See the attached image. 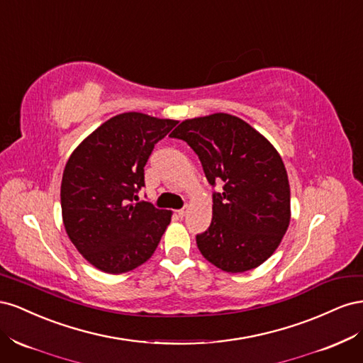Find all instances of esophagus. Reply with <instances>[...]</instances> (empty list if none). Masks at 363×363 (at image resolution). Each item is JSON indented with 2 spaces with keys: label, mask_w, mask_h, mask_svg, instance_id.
<instances>
[{
  "label": "esophagus",
  "mask_w": 363,
  "mask_h": 363,
  "mask_svg": "<svg viewBox=\"0 0 363 363\" xmlns=\"http://www.w3.org/2000/svg\"><path fill=\"white\" fill-rule=\"evenodd\" d=\"M188 211H189V208H188V206H186V207H183V208H180V211H177V213L180 215V216H184L186 213H188Z\"/></svg>",
  "instance_id": "34e87169"
}]
</instances>
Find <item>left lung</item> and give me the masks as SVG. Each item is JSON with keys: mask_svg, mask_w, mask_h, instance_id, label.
<instances>
[{"mask_svg": "<svg viewBox=\"0 0 363 363\" xmlns=\"http://www.w3.org/2000/svg\"><path fill=\"white\" fill-rule=\"evenodd\" d=\"M171 138L199 155L213 194L212 223L196 245L225 272L255 269L272 256L291 221V189L284 163L271 142L244 119L212 113L184 119Z\"/></svg>", "mask_w": 363, "mask_h": 363, "instance_id": "obj_1", "label": "left lung"}]
</instances>
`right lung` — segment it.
<instances>
[{"label":"right lung","instance_id":"right-lung-1","mask_svg":"<svg viewBox=\"0 0 363 363\" xmlns=\"http://www.w3.org/2000/svg\"><path fill=\"white\" fill-rule=\"evenodd\" d=\"M177 123L139 112L119 113L69 156L60 186L63 225L77 251L96 269L124 274L156 251L172 211L135 200L155 144Z\"/></svg>","mask_w":363,"mask_h":363}]
</instances>
